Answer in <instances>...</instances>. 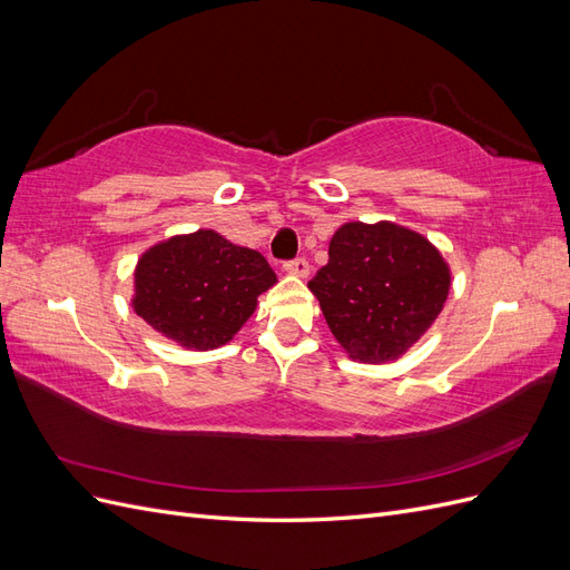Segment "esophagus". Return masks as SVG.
<instances>
[{
  "mask_svg": "<svg viewBox=\"0 0 570 570\" xmlns=\"http://www.w3.org/2000/svg\"><path fill=\"white\" fill-rule=\"evenodd\" d=\"M285 273L287 275H295V278H308V273H312V266H308L306 258H295V262H287L285 264Z\"/></svg>",
  "mask_w": 570,
  "mask_h": 570,
  "instance_id": "esophagus-1",
  "label": "esophagus"
}]
</instances>
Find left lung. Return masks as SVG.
<instances>
[{
  "instance_id": "8db88e82",
  "label": "left lung",
  "mask_w": 570,
  "mask_h": 570,
  "mask_svg": "<svg viewBox=\"0 0 570 570\" xmlns=\"http://www.w3.org/2000/svg\"><path fill=\"white\" fill-rule=\"evenodd\" d=\"M327 256L308 289L344 354L358 364L402 358L450 297L452 268L442 252L400 223H342Z\"/></svg>"
}]
</instances>
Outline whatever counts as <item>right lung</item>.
Instances as JSON below:
<instances>
[{
  "mask_svg": "<svg viewBox=\"0 0 570 570\" xmlns=\"http://www.w3.org/2000/svg\"><path fill=\"white\" fill-rule=\"evenodd\" d=\"M132 312L183 350L228 344L278 283L266 258L212 228L174 235L137 258Z\"/></svg>",
  "mask_w": 570,
  "mask_h": 570,
  "instance_id": "add662e5",
  "label": "right lung"
}]
</instances>
